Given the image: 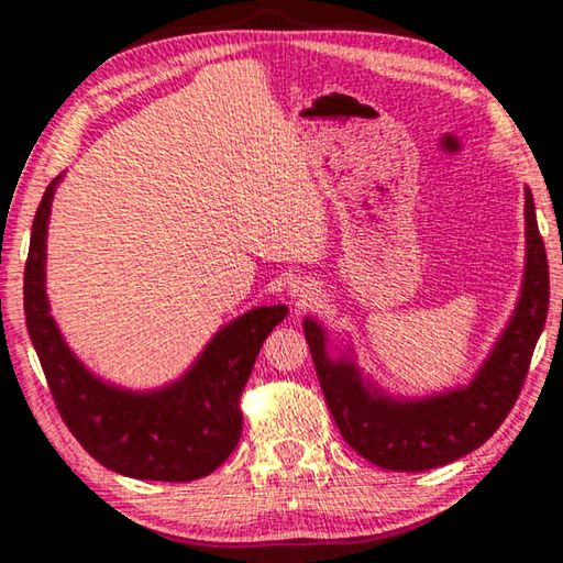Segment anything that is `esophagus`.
I'll use <instances>...</instances> for the list:
<instances>
[{
  "mask_svg": "<svg viewBox=\"0 0 563 563\" xmlns=\"http://www.w3.org/2000/svg\"><path fill=\"white\" fill-rule=\"evenodd\" d=\"M290 298L295 300V305H305L308 300L316 298V288L305 280H295L290 283Z\"/></svg>",
  "mask_w": 563,
  "mask_h": 563,
  "instance_id": "1",
  "label": "esophagus"
}]
</instances>
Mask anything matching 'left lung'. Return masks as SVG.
Returning <instances> with one entry per match:
<instances>
[{"mask_svg":"<svg viewBox=\"0 0 563 563\" xmlns=\"http://www.w3.org/2000/svg\"><path fill=\"white\" fill-rule=\"evenodd\" d=\"M523 196L527 265L517 310L466 387L422 399L389 397L369 385L352 360H332L325 330L305 318V340L332 419L342 440L367 462L393 472L434 470L482 446L511 412L549 310L547 251L531 190Z\"/></svg>","mask_w":563,"mask_h":563,"instance_id":"8db88e82","label":"left lung"}]
</instances>
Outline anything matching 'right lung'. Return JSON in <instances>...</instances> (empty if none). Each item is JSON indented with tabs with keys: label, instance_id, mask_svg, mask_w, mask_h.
Wrapping results in <instances>:
<instances>
[{
	"label": "right lung",
	"instance_id": "right-lung-1",
	"mask_svg": "<svg viewBox=\"0 0 563 563\" xmlns=\"http://www.w3.org/2000/svg\"><path fill=\"white\" fill-rule=\"evenodd\" d=\"M59 178L46 186L24 268L26 330L56 409L93 460L151 482H194L218 470L243 432L241 395L263 340L288 316L285 305L253 308L208 342L188 373L154 393H129L93 377L66 345L44 290L46 225Z\"/></svg>",
	"mask_w": 563,
	"mask_h": 563
}]
</instances>
